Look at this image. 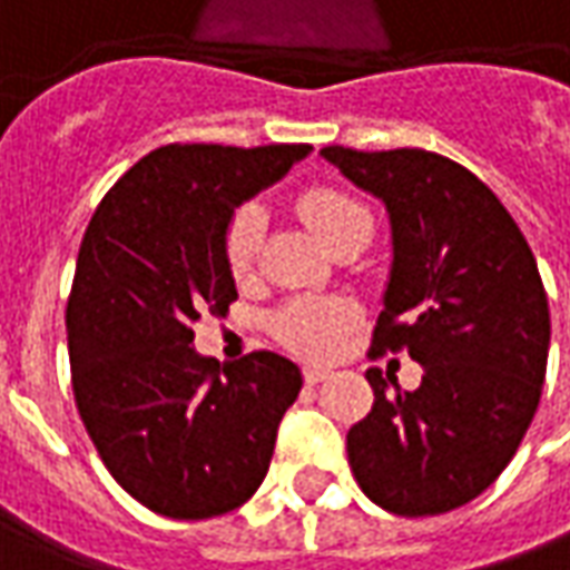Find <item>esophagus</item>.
<instances>
[{"instance_id": "esophagus-1", "label": "esophagus", "mask_w": 570, "mask_h": 570, "mask_svg": "<svg viewBox=\"0 0 570 570\" xmlns=\"http://www.w3.org/2000/svg\"><path fill=\"white\" fill-rule=\"evenodd\" d=\"M330 376V370H323V366H304V383L316 385L323 383Z\"/></svg>"}]
</instances>
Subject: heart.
<instances>
[{
    "instance_id": "heart-1",
    "label": "heart",
    "mask_w": 570,
    "mask_h": 570,
    "mask_svg": "<svg viewBox=\"0 0 570 570\" xmlns=\"http://www.w3.org/2000/svg\"><path fill=\"white\" fill-rule=\"evenodd\" d=\"M297 213L311 225L313 235L330 247L338 235L354 225L370 223V213L361 200H354L342 187L311 185L297 197ZM263 219L254 206L238 209L223 232V257L235 278L250 276L259 250ZM347 311L332 301H294L292 307L276 316V335L285 345L304 357H330L347 330Z\"/></svg>"
}]
</instances>
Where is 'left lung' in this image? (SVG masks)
<instances>
[{
	"mask_svg": "<svg viewBox=\"0 0 570 570\" xmlns=\"http://www.w3.org/2000/svg\"><path fill=\"white\" fill-rule=\"evenodd\" d=\"M320 153L389 209L392 273L373 351H407L423 366L414 392L366 370L373 407L347 430V464L385 511L445 514L495 483L537 414L543 278L518 223L464 166L417 147Z\"/></svg>",
	"mask_w": 570,
	"mask_h": 570,
	"instance_id": "left-lung-1",
	"label": "left lung"
}]
</instances>
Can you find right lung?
<instances>
[{
    "label": "right lung",
    "mask_w": 570,
    "mask_h": 570,
    "mask_svg": "<svg viewBox=\"0 0 570 570\" xmlns=\"http://www.w3.org/2000/svg\"><path fill=\"white\" fill-rule=\"evenodd\" d=\"M311 150L159 147L83 232L65 311L78 414L118 487L163 518L235 511L269 471L301 370L273 351L219 370L194 351V323L238 297L223 257L235 206Z\"/></svg>",
    "instance_id": "add662e5"
}]
</instances>
